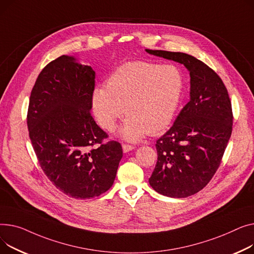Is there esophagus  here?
Wrapping results in <instances>:
<instances>
[{
    "mask_svg": "<svg viewBox=\"0 0 254 254\" xmlns=\"http://www.w3.org/2000/svg\"><path fill=\"white\" fill-rule=\"evenodd\" d=\"M134 148V146L133 145H130V144H123V152L124 153H128V152H130V151H132Z\"/></svg>",
    "mask_w": 254,
    "mask_h": 254,
    "instance_id": "esophagus-1",
    "label": "esophagus"
}]
</instances>
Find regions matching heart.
<instances>
[{"label": "heart", "mask_w": 254, "mask_h": 254, "mask_svg": "<svg viewBox=\"0 0 254 254\" xmlns=\"http://www.w3.org/2000/svg\"><path fill=\"white\" fill-rule=\"evenodd\" d=\"M184 90L181 69L173 64L130 62L109 77L106 88L93 93V110L99 125L113 131L125 114L121 135L136 141L147 133L157 134L172 121Z\"/></svg>", "instance_id": "obj_1"}]
</instances>
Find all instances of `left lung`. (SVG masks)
<instances>
[{
    "label": "left lung",
    "instance_id": "obj_1",
    "mask_svg": "<svg viewBox=\"0 0 254 254\" xmlns=\"http://www.w3.org/2000/svg\"><path fill=\"white\" fill-rule=\"evenodd\" d=\"M146 52L183 64L190 76V100L156 142L158 161L150 177L161 195L186 198L204 189L217 171L233 130L228 89L203 62L182 52Z\"/></svg>",
    "mask_w": 254,
    "mask_h": 254
}]
</instances>
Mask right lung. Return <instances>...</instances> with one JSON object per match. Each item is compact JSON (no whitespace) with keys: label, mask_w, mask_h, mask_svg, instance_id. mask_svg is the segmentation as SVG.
Here are the masks:
<instances>
[{"label":"right lung","mask_w":254,"mask_h":254,"mask_svg":"<svg viewBox=\"0 0 254 254\" xmlns=\"http://www.w3.org/2000/svg\"><path fill=\"white\" fill-rule=\"evenodd\" d=\"M95 71L62 55L45 66L27 110L28 135L48 180L68 197L90 199L114 184L122 145L94 121Z\"/></svg>","instance_id":"obj_1"}]
</instances>
